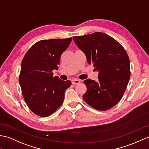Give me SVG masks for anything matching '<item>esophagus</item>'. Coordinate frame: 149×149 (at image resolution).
<instances>
[{
    "label": "esophagus",
    "mask_w": 149,
    "mask_h": 149,
    "mask_svg": "<svg viewBox=\"0 0 149 149\" xmlns=\"http://www.w3.org/2000/svg\"><path fill=\"white\" fill-rule=\"evenodd\" d=\"M80 82L81 81L79 80H77V79H74V80H72V84H79Z\"/></svg>",
    "instance_id": "1"
}]
</instances>
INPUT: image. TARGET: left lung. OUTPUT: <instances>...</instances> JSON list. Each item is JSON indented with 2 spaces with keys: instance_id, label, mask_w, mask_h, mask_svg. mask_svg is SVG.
Returning a JSON list of instances; mask_svg holds the SVG:
<instances>
[{
  "instance_id": "obj_1",
  "label": "left lung",
  "mask_w": 149,
  "mask_h": 149,
  "mask_svg": "<svg viewBox=\"0 0 149 149\" xmlns=\"http://www.w3.org/2000/svg\"><path fill=\"white\" fill-rule=\"evenodd\" d=\"M88 63L98 71V81L86 79L83 99L96 110L112 108L121 100L130 78V59L124 47L106 33L95 32L73 37Z\"/></svg>"
}]
</instances>
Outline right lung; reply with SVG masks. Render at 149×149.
Segmentation results:
<instances>
[{
  "label": "right lung",
  "mask_w": 149,
  "mask_h": 149,
  "mask_svg": "<svg viewBox=\"0 0 149 149\" xmlns=\"http://www.w3.org/2000/svg\"><path fill=\"white\" fill-rule=\"evenodd\" d=\"M72 39L42 40L26 52L21 67L19 82L27 106L36 115L47 117L63 102L65 91L70 81H62L53 76L58 70L61 54Z\"/></svg>",
  "instance_id": "right-lung-1"
}]
</instances>
